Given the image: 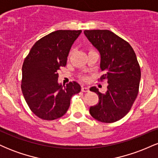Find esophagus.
Wrapping results in <instances>:
<instances>
[{
    "label": "esophagus",
    "mask_w": 158,
    "mask_h": 158,
    "mask_svg": "<svg viewBox=\"0 0 158 158\" xmlns=\"http://www.w3.org/2000/svg\"><path fill=\"white\" fill-rule=\"evenodd\" d=\"M81 91H82V92H88V91H89V88H88V87L82 86V87H81Z\"/></svg>",
    "instance_id": "obj_1"
}]
</instances>
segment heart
Returning a JSON list of instances; mask_svg holds the SVG:
<instances>
[{"label":"heart","instance_id":"heart-1","mask_svg":"<svg viewBox=\"0 0 158 158\" xmlns=\"http://www.w3.org/2000/svg\"><path fill=\"white\" fill-rule=\"evenodd\" d=\"M83 79H85V78H83Z\"/></svg>","mask_w":158,"mask_h":158}]
</instances>
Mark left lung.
I'll return each instance as SVG.
<instances>
[{"label": "left lung", "instance_id": "1", "mask_svg": "<svg viewBox=\"0 0 158 158\" xmlns=\"http://www.w3.org/2000/svg\"><path fill=\"white\" fill-rule=\"evenodd\" d=\"M84 33L100 52L104 74L99 80L108 84L106 93L96 87L90 88L99 97L97 104L90 107V114L102 123L117 122L129 112L138 94L141 72L137 56L128 41L110 30H85Z\"/></svg>", "mask_w": 158, "mask_h": 158}]
</instances>
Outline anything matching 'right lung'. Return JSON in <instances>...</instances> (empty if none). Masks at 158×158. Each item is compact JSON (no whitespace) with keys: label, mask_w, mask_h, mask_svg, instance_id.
I'll return each mask as SVG.
<instances>
[{"label":"right lung","mask_w":158,"mask_h":158,"mask_svg":"<svg viewBox=\"0 0 158 158\" xmlns=\"http://www.w3.org/2000/svg\"><path fill=\"white\" fill-rule=\"evenodd\" d=\"M81 30H57L37 41L22 66L21 90L32 113L44 120L60 118L68 110L70 99L81 86L70 81L58 83L59 70L67 64L68 56Z\"/></svg>","instance_id":"add662e5"}]
</instances>
